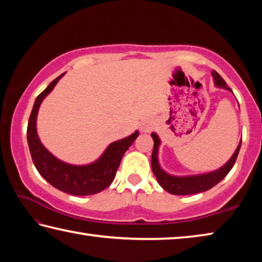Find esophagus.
I'll list each match as a JSON object with an SVG mask.
<instances>
[{"label": "esophagus", "instance_id": "obj_1", "mask_svg": "<svg viewBox=\"0 0 262 262\" xmlns=\"http://www.w3.org/2000/svg\"><path fill=\"white\" fill-rule=\"evenodd\" d=\"M153 127H154V122L152 119H145L143 124H141V130L144 132H149Z\"/></svg>", "mask_w": 262, "mask_h": 262}]
</instances>
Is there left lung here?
<instances>
[{
    "label": "left lung",
    "mask_w": 262,
    "mask_h": 262,
    "mask_svg": "<svg viewBox=\"0 0 262 262\" xmlns=\"http://www.w3.org/2000/svg\"><path fill=\"white\" fill-rule=\"evenodd\" d=\"M212 75L214 77L215 85L219 87L228 89L227 82L224 81L223 78L220 76L216 71L213 70ZM152 138L154 140V147H153V153H152V170L154 172L155 177H157L159 184L161 185L164 190L168 191L169 193L176 194V195L200 193V192L212 189L213 186H215L217 183L221 182L223 178L228 175L229 171L231 170V168L236 162L238 153H239V149H241V145H242V141H241L231 159L229 160V161L224 164L222 168H220L216 171L205 173V175H199V176L176 177V176L168 175L166 171H163L162 169L160 168L159 161H158V149L160 146V139L155 134H152Z\"/></svg>",
    "instance_id": "1"
}]
</instances>
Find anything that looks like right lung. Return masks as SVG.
<instances>
[{"label": "right lung", "mask_w": 262, "mask_h": 262, "mask_svg": "<svg viewBox=\"0 0 262 262\" xmlns=\"http://www.w3.org/2000/svg\"><path fill=\"white\" fill-rule=\"evenodd\" d=\"M64 73L48 85L36 96L27 124V143L36 170L49 184L59 191L73 195H90L99 193L114 181L124 153L138 137V131L127 138L115 141L105 149L102 157L87 166H72L59 161L43 147L36 134V115L42 100L50 93Z\"/></svg>", "instance_id": "obj_1"}]
</instances>
